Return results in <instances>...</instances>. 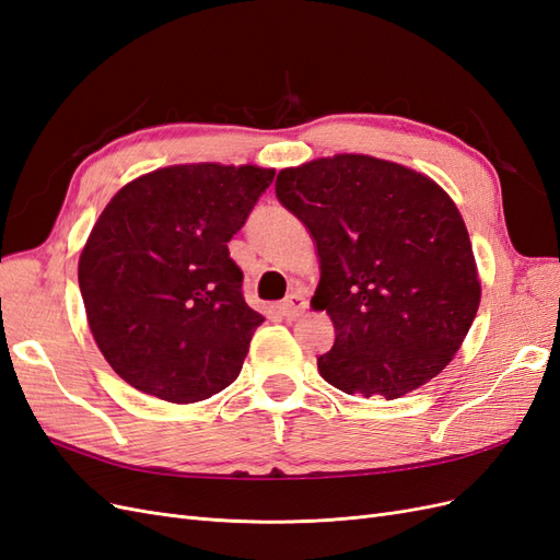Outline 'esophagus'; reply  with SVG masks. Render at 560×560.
Wrapping results in <instances>:
<instances>
[{"label": "esophagus", "instance_id": "obj_1", "mask_svg": "<svg viewBox=\"0 0 560 560\" xmlns=\"http://www.w3.org/2000/svg\"><path fill=\"white\" fill-rule=\"evenodd\" d=\"M303 311H306V299H303L301 294H290L287 296L280 306H278V313L287 319H294L299 317Z\"/></svg>", "mask_w": 560, "mask_h": 560}]
</instances>
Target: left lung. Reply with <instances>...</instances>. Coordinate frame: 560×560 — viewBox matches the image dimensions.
Returning <instances> with one entry per match:
<instances>
[{
    "label": "left lung",
    "mask_w": 560,
    "mask_h": 560,
    "mask_svg": "<svg viewBox=\"0 0 560 560\" xmlns=\"http://www.w3.org/2000/svg\"><path fill=\"white\" fill-rule=\"evenodd\" d=\"M276 196L317 247L311 303L336 329L317 358L322 378L385 399L432 381L481 301L469 233L448 194L404 165L338 154L284 167Z\"/></svg>",
    "instance_id": "1"
}]
</instances>
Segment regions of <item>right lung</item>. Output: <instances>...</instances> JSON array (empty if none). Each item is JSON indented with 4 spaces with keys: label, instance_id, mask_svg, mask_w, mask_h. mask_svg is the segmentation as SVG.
Wrapping results in <instances>:
<instances>
[{
    "label": "right lung",
    "instance_id": "right-lung-1",
    "mask_svg": "<svg viewBox=\"0 0 560 560\" xmlns=\"http://www.w3.org/2000/svg\"><path fill=\"white\" fill-rule=\"evenodd\" d=\"M273 177L257 165H171L109 200L79 287L95 343L126 383L191 404L238 378L264 317L245 303L226 243Z\"/></svg>",
    "mask_w": 560,
    "mask_h": 560
}]
</instances>
